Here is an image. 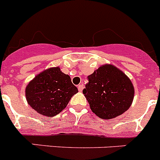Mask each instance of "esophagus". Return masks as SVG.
I'll list each match as a JSON object with an SVG mask.
<instances>
[{"label": "esophagus", "mask_w": 160, "mask_h": 160, "mask_svg": "<svg viewBox=\"0 0 160 160\" xmlns=\"http://www.w3.org/2000/svg\"><path fill=\"white\" fill-rule=\"evenodd\" d=\"M83 88H84V86H83V84H79L78 86V91H80V92H82V91Z\"/></svg>", "instance_id": "obj_1"}]
</instances>
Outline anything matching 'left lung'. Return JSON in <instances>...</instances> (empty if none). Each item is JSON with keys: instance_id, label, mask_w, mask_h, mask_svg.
I'll use <instances>...</instances> for the list:
<instances>
[{"instance_id": "1", "label": "left lung", "mask_w": 160, "mask_h": 160, "mask_svg": "<svg viewBox=\"0 0 160 160\" xmlns=\"http://www.w3.org/2000/svg\"><path fill=\"white\" fill-rule=\"evenodd\" d=\"M89 82L82 93L91 111L105 119L128 111L134 98L131 80L112 65H104L87 77Z\"/></svg>"}]
</instances>
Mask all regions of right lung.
<instances>
[{"label": "right lung", "instance_id": "1", "mask_svg": "<svg viewBox=\"0 0 160 160\" xmlns=\"http://www.w3.org/2000/svg\"><path fill=\"white\" fill-rule=\"evenodd\" d=\"M78 92L70 76L55 67L42 72L32 79L25 89V96L37 112L53 117L64 110Z\"/></svg>", "mask_w": 160, "mask_h": 160}]
</instances>
